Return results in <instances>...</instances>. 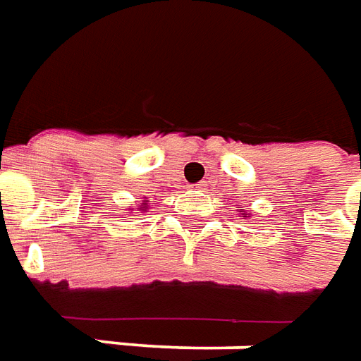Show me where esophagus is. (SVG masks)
<instances>
[{
	"instance_id": "34e87169",
	"label": "esophagus",
	"mask_w": 361,
	"mask_h": 361,
	"mask_svg": "<svg viewBox=\"0 0 361 361\" xmlns=\"http://www.w3.org/2000/svg\"><path fill=\"white\" fill-rule=\"evenodd\" d=\"M192 188L194 190H204V183H200V185H194Z\"/></svg>"
}]
</instances>
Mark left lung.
Here are the masks:
<instances>
[{"label": "left lung", "instance_id": "8db88e82", "mask_svg": "<svg viewBox=\"0 0 361 361\" xmlns=\"http://www.w3.org/2000/svg\"><path fill=\"white\" fill-rule=\"evenodd\" d=\"M243 217H250V214H243Z\"/></svg>", "mask_w": 361, "mask_h": 361}]
</instances>
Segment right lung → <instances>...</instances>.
I'll list each match as a JSON object with an SVG mask.
<instances>
[{"mask_svg":"<svg viewBox=\"0 0 361 361\" xmlns=\"http://www.w3.org/2000/svg\"><path fill=\"white\" fill-rule=\"evenodd\" d=\"M145 202H147V200H144V204H142V206H140V208H137V209H142V212H145V209H147V204H145Z\"/></svg>","mask_w":361,"mask_h":361,"instance_id":"right-lung-1","label":"right lung"}]
</instances>
